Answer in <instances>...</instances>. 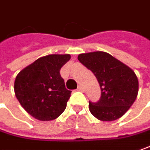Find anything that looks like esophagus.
Listing matches in <instances>:
<instances>
[{
    "instance_id": "34e87169",
    "label": "esophagus",
    "mask_w": 150,
    "mask_h": 150,
    "mask_svg": "<svg viewBox=\"0 0 150 150\" xmlns=\"http://www.w3.org/2000/svg\"><path fill=\"white\" fill-rule=\"evenodd\" d=\"M78 90H79V91H81V92H83V87L82 86L81 84H79V86H78Z\"/></svg>"
}]
</instances>
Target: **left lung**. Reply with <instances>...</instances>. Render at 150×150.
Listing matches in <instances>:
<instances>
[{"label":"left lung","mask_w":150,"mask_h":150,"mask_svg":"<svg viewBox=\"0 0 150 150\" xmlns=\"http://www.w3.org/2000/svg\"><path fill=\"white\" fill-rule=\"evenodd\" d=\"M79 61L94 74L101 89L100 100L89 102V110L98 120L110 122L129 110L139 93V80L129 67L104 51L80 54Z\"/></svg>","instance_id":"1"}]
</instances>
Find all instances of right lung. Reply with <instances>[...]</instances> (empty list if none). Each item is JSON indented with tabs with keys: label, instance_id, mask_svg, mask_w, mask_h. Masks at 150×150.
I'll use <instances>...</instances> for the list:
<instances>
[{
	"label": "right lung",
	"instance_id": "1",
	"mask_svg": "<svg viewBox=\"0 0 150 150\" xmlns=\"http://www.w3.org/2000/svg\"><path fill=\"white\" fill-rule=\"evenodd\" d=\"M69 54L42 56L17 75L15 95L27 112L40 121H52L65 110L71 91L67 90L60 70Z\"/></svg>",
	"mask_w": 150,
	"mask_h": 150
}]
</instances>
